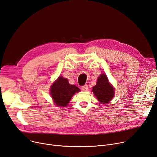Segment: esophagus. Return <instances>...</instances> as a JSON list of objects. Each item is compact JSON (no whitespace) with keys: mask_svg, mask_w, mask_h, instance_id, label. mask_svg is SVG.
I'll return each instance as SVG.
<instances>
[{"mask_svg":"<svg viewBox=\"0 0 157 157\" xmlns=\"http://www.w3.org/2000/svg\"><path fill=\"white\" fill-rule=\"evenodd\" d=\"M81 88V90H83V91L86 92V91H88V85H84V86H82Z\"/></svg>","mask_w":157,"mask_h":157,"instance_id":"obj_1","label":"esophagus"}]
</instances>
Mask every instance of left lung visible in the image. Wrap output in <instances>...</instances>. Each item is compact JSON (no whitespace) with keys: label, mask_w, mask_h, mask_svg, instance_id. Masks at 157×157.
<instances>
[{"label":"left lung","mask_w":157,"mask_h":157,"mask_svg":"<svg viewBox=\"0 0 157 157\" xmlns=\"http://www.w3.org/2000/svg\"><path fill=\"white\" fill-rule=\"evenodd\" d=\"M92 92L97 100L102 104H108L114 95V88L105 74H101L98 78L96 85L92 88Z\"/></svg>","instance_id":"1"}]
</instances>
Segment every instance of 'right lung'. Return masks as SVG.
I'll return each instance as SVG.
<instances>
[{"label":"right lung","instance_id":"obj_1","mask_svg":"<svg viewBox=\"0 0 157 157\" xmlns=\"http://www.w3.org/2000/svg\"><path fill=\"white\" fill-rule=\"evenodd\" d=\"M80 91L74 85H70L67 79L59 76L51 86L50 94L57 107H66L72 97Z\"/></svg>","mask_w":157,"mask_h":157}]
</instances>
